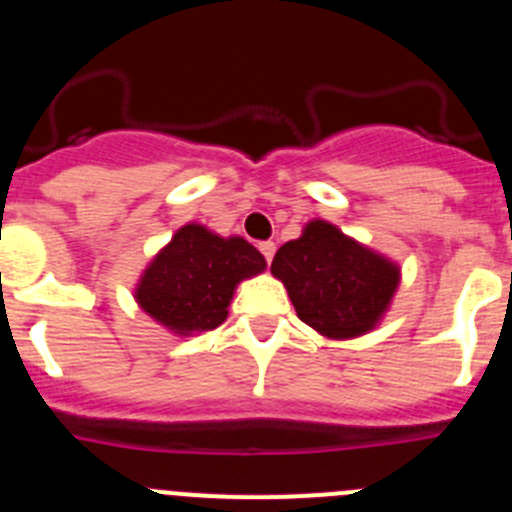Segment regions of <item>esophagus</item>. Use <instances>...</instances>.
Masks as SVG:
<instances>
[{
	"label": "esophagus",
	"instance_id": "1",
	"mask_svg": "<svg viewBox=\"0 0 512 512\" xmlns=\"http://www.w3.org/2000/svg\"><path fill=\"white\" fill-rule=\"evenodd\" d=\"M260 252H262V257H265V262L267 265H270L272 262V257H275V242H260Z\"/></svg>",
	"mask_w": 512,
	"mask_h": 512
}]
</instances>
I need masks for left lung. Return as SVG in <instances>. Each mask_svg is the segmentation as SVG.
<instances>
[{
    "label": "left lung",
    "mask_w": 512,
    "mask_h": 512,
    "mask_svg": "<svg viewBox=\"0 0 512 512\" xmlns=\"http://www.w3.org/2000/svg\"><path fill=\"white\" fill-rule=\"evenodd\" d=\"M270 270L285 282L297 317L335 340L372 330L400 277L393 262L322 220L282 245Z\"/></svg>",
    "instance_id": "obj_1"
}]
</instances>
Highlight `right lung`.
I'll return each instance as SVG.
<instances>
[{
  "label": "right lung",
  "mask_w": 512,
  "mask_h": 512,
  "mask_svg": "<svg viewBox=\"0 0 512 512\" xmlns=\"http://www.w3.org/2000/svg\"><path fill=\"white\" fill-rule=\"evenodd\" d=\"M265 270V257L242 237L187 225L155 257L137 287V302L170 330H215L227 317L235 285Z\"/></svg>",
  "instance_id": "1"
}]
</instances>
